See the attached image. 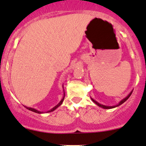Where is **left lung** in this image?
Instances as JSON below:
<instances>
[{
  "label": "left lung",
  "instance_id": "1",
  "mask_svg": "<svg viewBox=\"0 0 146 146\" xmlns=\"http://www.w3.org/2000/svg\"><path fill=\"white\" fill-rule=\"evenodd\" d=\"M131 93H132V92H131V93H130V94H129V95H128V96H127V97H126V98H125V99H123V100H122V101H120V102H119V104H118V105H117V106H104V105H101V104H99V103H98V102H96V101H94V99H92V98H91V99H92V101H94V103H95V104H96V105H97V106H99V107H101V108H105V109H110V108H115V107H117V106H119V105H121V104H123V103H124V102H125V101H127V99H129V96H131Z\"/></svg>",
  "mask_w": 146,
  "mask_h": 146
}]
</instances>
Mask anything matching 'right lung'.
Instances as JSON below:
<instances>
[{"label":"right lung","instance_id":"obj_1","mask_svg":"<svg viewBox=\"0 0 146 146\" xmlns=\"http://www.w3.org/2000/svg\"><path fill=\"white\" fill-rule=\"evenodd\" d=\"M64 96H65V94H64V97H63V99H61L60 102L59 103V104H57V105H56V106H54V108H52V109L50 110H49V111H47V113H50V112H52V111H53V110H54L55 109H56V108H57L58 107H59V106H60L61 104H62L63 101H64ZM25 107H26V106H25ZM26 108H27V109L29 110H31V111H33V112H35V113H41V112H40V111H38V110H36V109H34V108H28V107H26Z\"/></svg>","mask_w":146,"mask_h":146}]
</instances>
